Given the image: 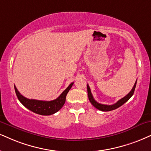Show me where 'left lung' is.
Listing matches in <instances>:
<instances>
[{"mask_svg":"<svg viewBox=\"0 0 151 151\" xmlns=\"http://www.w3.org/2000/svg\"><path fill=\"white\" fill-rule=\"evenodd\" d=\"M137 81H136L135 84H134V85L133 88L132 89V90L130 91L129 93H128L127 95H126L125 96H124L123 98L119 100V101H117L115 104H113V105H105V104H99V103H98L97 101H96L95 100H94V97H93L92 92H91L90 87H89V85H87V95H88L89 100H90L91 104H92V105L94 106L95 107L96 109H97L98 110H100V111H113V110L118 109V108L121 106L122 105H123V104L125 103V102H127L128 100H129V99L132 97V96L133 95L134 92L136 85H137Z\"/></svg>","mask_w":151,"mask_h":151,"instance_id":"obj_1","label":"left lung"}]
</instances>
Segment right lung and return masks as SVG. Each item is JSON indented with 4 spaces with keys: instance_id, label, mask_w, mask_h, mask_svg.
Returning a JSON list of instances; mask_svg holds the SVG:
<instances>
[{
    "instance_id": "right-lung-1",
    "label": "right lung",
    "mask_w": 151,
    "mask_h": 151,
    "mask_svg": "<svg viewBox=\"0 0 151 151\" xmlns=\"http://www.w3.org/2000/svg\"><path fill=\"white\" fill-rule=\"evenodd\" d=\"M73 85V83H70L58 98L52 101H40V100L29 99L27 97H24L17 90L15 85H14V90H15L19 101L28 109L39 115H50L57 113L62 108L66 101L67 94Z\"/></svg>"
}]
</instances>
